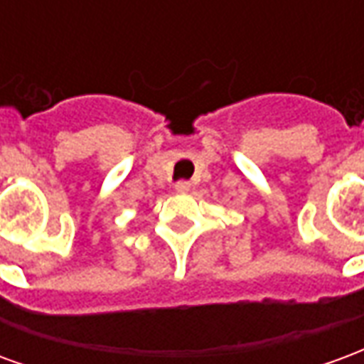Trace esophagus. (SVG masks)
Here are the masks:
<instances>
[{
  "instance_id": "1",
  "label": "esophagus",
  "mask_w": 364,
  "mask_h": 364,
  "mask_svg": "<svg viewBox=\"0 0 364 364\" xmlns=\"http://www.w3.org/2000/svg\"><path fill=\"white\" fill-rule=\"evenodd\" d=\"M175 191H177V193H189L191 183L189 181H177L175 183Z\"/></svg>"
}]
</instances>
